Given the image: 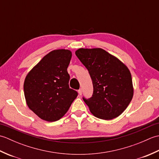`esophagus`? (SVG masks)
Instances as JSON below:
<instances>
[{
	"label": "esophagus",
	"mask_w": 159,
	"mask_h": 159,
	"mask_svg": "<svg viewBox=\"0 0 159 159\" xmlns=\"http://www.w3.org/2000/svg\"><path fill=\"white\" fill-rule=\"evenodd\" d=\"M78 92H79V94L80 96V95H82V93H83L82 89H79V91H78Z\"/></svg>",
	"instance_id": "esophagus-1"
}]
</instances>
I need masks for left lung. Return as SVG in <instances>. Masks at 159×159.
I'll return each mask as SVG.
<instances>
[{
    "label": "left lung",
    "mask_w": 159,
    "mask_h": 159,
    "mask_svg": "<svg viewBox=\"0 0 159 159\" xmlns=\"http://www.w3.org/2000/svg\"><path fill=\"white\" fill-rule=\"evenodd\" d=\"M92 80V96L84 102L94 116L109 120L124 112L133 96L131 74L116 57L102 48H80L75 52Z\"/></svg>",
    "instance_id": "left-lung-1"
}]
</instances>
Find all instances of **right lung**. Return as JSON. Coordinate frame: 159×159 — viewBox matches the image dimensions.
I'll return each instance as SVG.
<instances>
[{
  "label": "right lung",
  "mask_w": 159,
  "mask_h": 159,
  "mask_svg": "<svg viewBox=\"0 0 159 159\" xmlns=\"http://www.w3.org/2000/svg\"><path fill=\"white\" fill-rule=\"evenodd\" d=\"M72 52L65 49L49 52L25 78L24 92L29 108L41 119H61L78 96L69 87L67 71Z\"/></svg>",
  "instance_id": "1"
}]
</instances>
